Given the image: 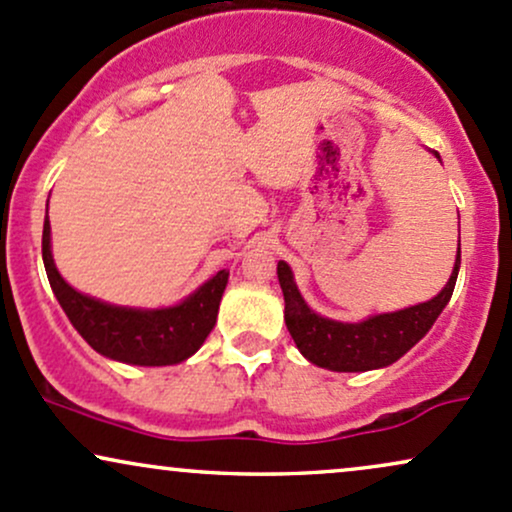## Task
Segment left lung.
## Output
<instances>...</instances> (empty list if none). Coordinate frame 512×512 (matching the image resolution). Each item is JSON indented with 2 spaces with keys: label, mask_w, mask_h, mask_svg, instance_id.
Listing matches in <instances>:
<instances>
[{
  "label": "left lung",
  "mask_w": 512,
  "mask_h": 512,
  "mask_svg": "<svg viewBox=\"0 0 512 512\" xmlns=\"http://www.w3.org/2000/svg\"><path fill=\"white\" fill-rule=\"evenodd\" d=\"M436 159L441 162L439 155ZM458 269L460 248L455 255L451 279L441 288L439 295H434L427 303L384 312V315H372L362 322H336V319L317 315L300 295L291 267L283 260L276 267V274H279L283 303H286L283 319H286L288 331H291L295 346L305 360H310L317 367L331 369V372H369V369L393 365L427 336L436 317L451 300Z\"/></svg>",
  "instance_id": "left-lung-1"
}]
</instances>
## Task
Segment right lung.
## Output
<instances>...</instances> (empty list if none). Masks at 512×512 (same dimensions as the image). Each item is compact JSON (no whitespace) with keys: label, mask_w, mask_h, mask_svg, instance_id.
<instances>
[{"label":"right lung","mask_w":512,"mask_h":512,"mask_svg":"<svg viewBox=\"0 0 512 512\" xmlns=\"http://www.w3.org/2000/svg\"><path fill=\"white\" fill-rule=\"evenodd\" d=\"M42 262L61 310L88 346L109 360L140 367L178 365L195 355L214 329L221 295L229 283V272L221 269L181 303L157 310L104 303L76 291L59 274L52 257L49 217L42 229Z\"/></svg>","instance_id":"obj_1"}]
</instances>
